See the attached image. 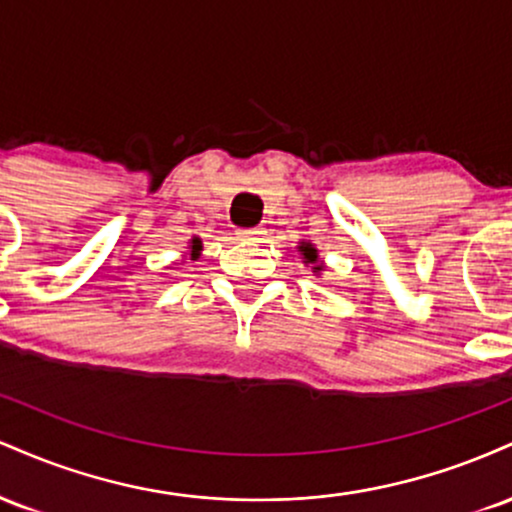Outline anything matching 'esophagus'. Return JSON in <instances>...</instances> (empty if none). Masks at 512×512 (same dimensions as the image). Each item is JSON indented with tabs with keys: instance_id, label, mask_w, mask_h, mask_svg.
Returning a JSON list of instances; mask_svg holds the SVG:
<instances>
[{
	"instance_id": "1",
	"label": "esophagus",
	"mask_w": 512,
	"mask_h": 512,
	"mask_svg": "<svg viewBox=\"0 0 512 512\" xmlns=\"http://www.w3.org/2000/svg\"><path fill=\"white\" fill-rule=\"evenodd\" d=\"M238 236L243 240H262L264 228H260V226H257V228H240Z\"/></svg>"
}]
</instances>
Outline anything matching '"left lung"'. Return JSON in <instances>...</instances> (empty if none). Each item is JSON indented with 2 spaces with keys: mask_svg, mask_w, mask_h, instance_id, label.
Segmentation results:
<instances>
[{
  "mask_svg": "<svg viewBox=\"0 0 512 512\" xmlns=\"http://www.w3.org/2000/svg\"><path fill=\"white\" fill-rule=\"evenodd\" d=\"M298 252H301V255H303V262L313 267L315 274H320L322 269H325V264L320 262V255H317V248H315L313 243H305V240H303V243L298 245Z\"/></svg>",
  "mask_w": 512,
  "mask_h": 512,
  "instance_id": "8db88e82",
  "label": "left lung"
}]
</instances>
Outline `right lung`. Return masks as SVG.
<instances>
[{"label": "right lung", "instance_id": "1", "mask_svg": "<svg viewBox=\"0 0 512 512\" xmlns=\"http://www.w3.org/2000/svg\"><path fill=\"white\" fill-rule=\"evenodd\" d=\"M199 252H202V240L192 238V240H190V260H197Z\"/></svg>", "mask_w": 512, "mask_h": 512}]
</instances>
